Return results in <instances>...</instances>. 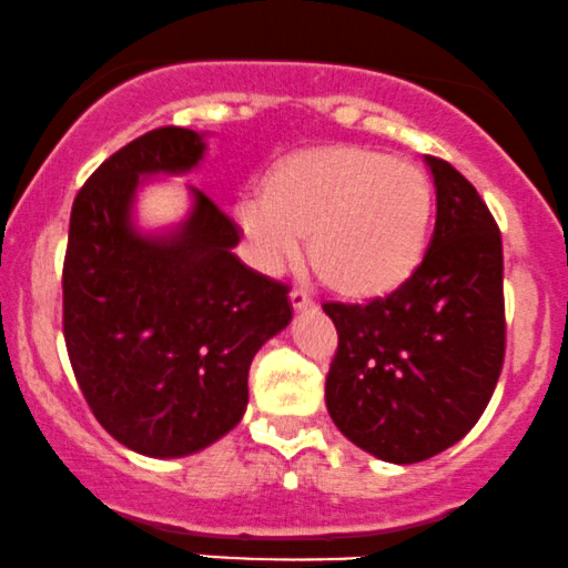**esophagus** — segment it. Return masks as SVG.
Returning <instances> with one entry per match:
<instances>
[{"label":"esophagus","mask_w":568,"mask_h":568,"mask_svg":"<svg viewBox=\"0 0 568 568\" xmlns=\"http://www.w3.org/2000/svg\"><path fill=\"white\" fill-rule=\"evenodd\" d=\"M290 303H292V308H295V311L313 308V300L308 297V292H303V290H292L290 292Z\"/></svg>","instance_id":"1"}]
</instances>
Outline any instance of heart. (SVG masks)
Instances as JSON below:
<instances>
[{
    "mask_svg": "<svg viewBox=\"0 0 568 568\" xmlns=\"http://www.w3.org/2000/svg\"><path fill=\"white\" fill-rule=\"evenodd\" d=\"M433 185L417 164L335 145L284 159L265 189L236 202L239 229L265 271H284L308 236L313 268L339 295L402 286L423 263L433 229Z\"/></svg>",
    "mask_w": 568,
    "mask_h": 568,
    "instance_id": "heart-1",
    "label": "heart"
}]
</instances>
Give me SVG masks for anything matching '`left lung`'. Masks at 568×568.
I'll return each instance as SVG.
<instances>
[{"instance_id":"8db88e82","label":"left lung","mask_w":568,"mask_h":568,"mask_svg":"<svg viewBox=\"0 0 568 568\" xmlns=\"http://www.w3.org/2000/svg\"><path fill=\"white\" fill-rule=\"evenodd\" d=\"M436 229L419 268L388 297L326 303L337 353L326 409L348 442L396 465L449 449L484 415L505 362L503 239L449 162L425 156Z\"/></svg>"}]
</instances>
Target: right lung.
Returning a JSON list of instances; mask_svg holds the SVG:
<instances>
[{
    "label": "right lung",
    "mask_w": 568,
    "mask_h": 568,
    "mask_svg": "<svg viewBox=\"0 0 568 568\" xmlns=\"http://www.w3.org/2000/svg\"><path fill=\"white\" fill-rule=\"evenodd\" d=\"M204 135L159 126L92 172L71 206L63 337L92 415L126 449L185 457L239 425L250 364L292 322L290 290L233 255L236 223L199 189L164 233L132 223L145 178L185 175Z\"/></svg>",
    "instance_id": "obj_1"
}]
</instances>
